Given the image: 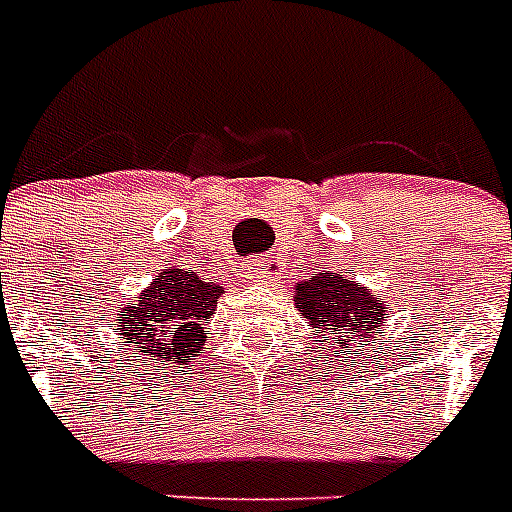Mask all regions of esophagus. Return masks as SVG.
<instances>
[{
	"label": "esophagus",
	"instance_id": "34e87169",
	"mask_svg": "<svg viewBox=\"0 0 512 512\" xmlns=\"http://www.w3.org/2000/svg\"><path fill=\"white\" fill-rule=\"evenodd\" d=\"M243 274H246L248 282H256V284H266L274 279V274H277V269H274V261L271 259H251L246 261V266H243Z\"/></svg>",
	"mask_w": 512,
	"mask_h": 512
}]
</instances>
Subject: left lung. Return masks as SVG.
Masks as SVG:
<instances>
[{"instance_id":"obj_1","label":"left lung","mask_w":512,"mask_h":512,"mask_svg":"<svg viewBox=\"0 0 512 512\" xmlns=\"http://www.w3.org/2000/svg\"><path fill=\"white\" fill-rule=\"evenodd\" d=\"M295 305L315 328L312 336L328 343V351L341 348L343 359L348 348L361 351L372 346L377 328L387 318V305L343 271H325L295 284Z\"/></svg>"}]
</instances>
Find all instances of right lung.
<instances>
[{"mask_svg": "<svg viewBox=\"0 0 512 512\" xmlns=\"http://www.w3.org/2000/svg\"><path fill=\"white\" fill-rule=\"evenodd\" d=\"M220 295L223 287L205 282L197 271L164 269L151 287L117 312L120 343L140 351L143 361L184 369L205 348V320L215 315Z\"/></svg>", "mask_w": 512, "mask_h": 512, "instance_id": "right-lung-1", "label": "right lung"}]
</instances>
